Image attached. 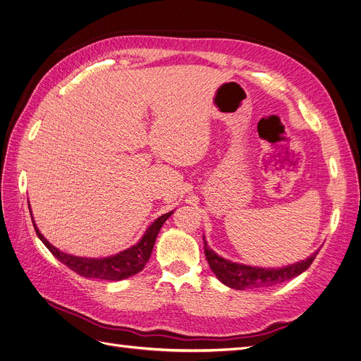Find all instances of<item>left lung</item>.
<instances>
[{
    "label": "left lung",
    "mask_w": 361,
    "mask_h": 361,
    "mask_svg": "<svg viewBox=\"0 0 361 361\" xmlns=\"http://www.w3.org/2000/svg\"><path fill=\"white\" fill-rule=\"evenodd\" d=\"M204 251H205V257H207V262L216 276L219 278V281L225 283L226 286L238 290L269 288V286L279 285L285 281L293 279L310 267L317 254L314 252L308 257V259L294 264H289L286 267L262 269V267L238 264V263H232L229 260L221 259L220 255H217L213 250H210V247L205 241H204Z\"/></svg>",
    "instance_id": "1"
}]
</instances>
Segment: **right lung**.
Returning a JSON list of instances; mask_svg holds the SVG:
<instances>
[{
  "instance_id": "right-lung-1",
  "label": "right lung",
  "mask_w": 361,
  "mask_h": 361,
  "mask_svg": "<svg viewBox=\"0 0 361 361\" xmlns=\"http://www.w3.org/2000/svg\"><path fill=\"white\" fill-rule=\"evenodd\" d=\"M171 214H173V212H169L160 216L157 220H154V223L145 231V235L142 236V239L138 244L116 255L106 257V259H85V257H75L71 254L61 252L60 250H57L47 241V239L42 236V233L38 231L35 221L33 220L32 221H33V226H35V232L44 243V245L51 251V254L57 257V260H60L68 269H72L83 278L122 281L129 276H133V274H136L144 269V266L149 260L154 243H156V238L163 226V223Z\"/></svg>"
}]
</instances>
